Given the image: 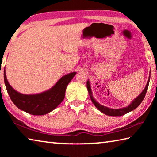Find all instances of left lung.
Returning a JSON list of instances; mask_svg holds the SVG:
<instances>
[{"label":"left lung","mask_w":157,"mask_h":157,"mask_svg":"<svg viewBox=\"0 0 157 157\" xmlns=\"http://www.w3.org/2000/svg\"><path fill=\"white\" fill-rule=\"evenodd\" d=\"M150 76H149L148 82H147V84H146L145 88L142 91L141 94L139 95V96H138L136 98H135V99L132 101V102L131 103V104H130L129 106H127V107H124V108H121V109H111V108L106 107H105V106H102V105H100L99 103H98L95 100L94 98H93L91 86H90V83H89V80L86 82V86H87V89H88V91L89 94V96H90V98H91L92 102L94 103V105L96 107V108L98 110H100L101 112L106 114V115H107V116H123L124 114L129 113V112H130V111H132L134 109H136L140 105V103L142 102L143 100L144 99V98L145 96L146 93H147L149 82H150Z\"/></svg>","instance_id":"obj_1"}]
</instances>
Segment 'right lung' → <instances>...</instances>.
<instances>
[{
	"mask_svg": "<svg viewBox=\"0 0 157 157\" xmlns=\"http://www.w3.org/2000/svg\"><path fill=\"white\" fill-rule=\"evenodd\" d=\"M75 74V72L68 73L60 78L50 89L34 95H25L15 91L7 81L5 71L4 81L10 99L18 109L32 115L41 116L54 110L62 102L66 87Z\"/></svg>",
	"mask_w": 157,
	"mask_h": 157,
	"instance_id": "right-lung-1",
	"label": "right lung"
}]
</instances>
